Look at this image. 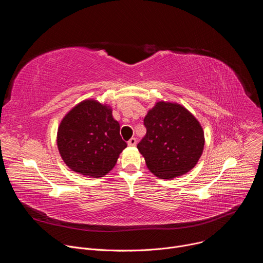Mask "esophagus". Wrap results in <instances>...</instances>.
<instances>
[{"label": "esophagus", "mask_w": 263, "mask_h": 263, "mask_svg": "<svg viewBox=\"0 0 263 263\" xmlns=\"http://www.w3.org/2000/svg\"><path fill=\"white\" fill-rule=\"evenodd\" d=\"M136 142H137L136 138H135V137H132V138H130V139H129V141H128V145H130V146H134V145L136 144Z\"/></svg>", "instance_id": "1"}]
</instances>
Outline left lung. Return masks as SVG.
I'll list each match as a JSON object with an SVG mask.
<instances>
[{
	"label": "left lung",
	"instance_id": "left-lung-1",
	"mask_svg": "<svg viewBox=\"0 0 263 263\" xmlns=\"http://www.w3.org/2000/svg\"><path fill=\"white\" fill-rule=\"evenodd\" d=\"M143 126L146 133L137 148L155 176L173 179L197 164L204 148V132L189 110L158 102L147 112Z\"/></svg>",
	"mask_w": 263,
	"mask_h": 263
}]
</instances>
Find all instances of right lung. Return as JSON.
<instances>
[{
  "instance_id": "obj_1",
  "label": "right lung",
  "mask_w": 263,
  "mask_h": 263,
  "mask_svg": "<svg viewBox=\"0 0 263 263\" xmlns=\"http://www.w3.org/2000/svg\"><path fill=\"white\" fill-rule=\"evenodd\" d=\"M57 144L70 170L92 178L106 175L127 146L111 109L93 100L78 104L64 117Z\"/></svg>"
}]
</instances>
